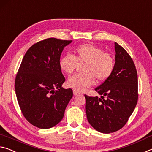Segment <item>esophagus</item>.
Returning <instances> with one entry per match:
<instances>
[{"instance_id": "esophagus-1", "label": "esophagus", "mask_w": 152, "mask_h": 152, "mask_svg": "<svg viewBox=\"0 0 152 152\" xmlns=\"http://www.w3.org/2000/svg\"><path fill=\"white\" fill-rule=\"evenodd\" d=\"M73 94L75 96H77V95H78V94H80V92H79V91H76V90H73Z\"/></svg>"}]
</instances>
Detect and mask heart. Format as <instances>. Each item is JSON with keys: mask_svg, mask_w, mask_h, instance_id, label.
I'll return each instance as SVG.
<instances>
[{"mask_svg": "<svg viewBox=\"0 0 152 152\" xmlns=\"http://www.w3.org/2000/svg\"><path fill=\"white\" fill-rule=\"evenodd\" d=\"M79 64H83V73L69 79L67 85L74 90L83 91L98 81L106 80L113 73L114 60L112 54L100 47L91 44L79 45L75 49V55L66 54L61 58L59 66L64 73H74Z\"/></svg>", "mask_w": 152, "mask_h": 152, "instance_id": "1", "label": "heart"}]
</instances>
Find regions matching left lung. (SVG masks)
<instances>
[{
	"instance_id": "8db88e82",
	"label": "left lung",
	"mask_w": 152,
	"mask_h": 152,
	"mask_svg": "<svg viewBox=\"0 0 152 152\" xmlns=\"http://www.w3.org/2000/svg\"><path fill=\"white\" fill-rule=\"evenodd\" d=\"M114 48L115 64L113 73L95 89L101 97L85 95L88 121L96 131L103 133H113L123 128L138 99L135 64L127 52L116 42H114Z\"/></svg>"
}]
</instances>
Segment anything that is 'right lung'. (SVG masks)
I'll use <instances>...</instances> for the list:
<instances>
[{"instance_id":"1","label":"right lung","mask_w":152,"mask_h":152,"mask_svg":"<svg viewBox=\"0 0 152 152\" xmlns=\"http://www.w3.org/2000/svg\"><path fill=\"white\" fill-rule=\"evenodd\" d=\"M72 40L47 38L32 45L22 60L15 89L21 113L39 129L53 127L63 119L73 97L72 89H63L65 78L59 66L64 47Z\"/></svg>"}]
</instances>
